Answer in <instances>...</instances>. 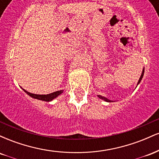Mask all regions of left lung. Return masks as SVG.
I'll return each instance as SVG.
<instances>
[{
	"mask_svg": "<svg viewBox=\"0 0 159 159\" xmlns=\"http://www.w3.org/2000/svg\"><path fill=\"white\" fill-rule=\"evenodd\" d=\"M143 73H144V69H143V72H142V74H141V75H140V78L139 81H138V84H139V83H140V81H141L142 78H143ZM98 97L101 98V99H103V100H105V101H106V102H111V100L107 99V98H105V97H103V96H98Z\"/></svg>",
	"mask_w": 159,
	"mask_h": 159,
	"instance_id": "1",
	"label": "left lung"
}]
</instances>
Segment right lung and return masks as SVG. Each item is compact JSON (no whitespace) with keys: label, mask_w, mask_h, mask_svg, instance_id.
<instances>
[{"label":"right lung","mask_w":159,"mask_h":159,"mask_svg":"<svg viewBox=\"0 0 159 159\" xmlns=\"http://www.w3.org/2000/svg\"><path fill=\"white\" fill-rule=\"evenodd\" d=\"M23 90L25 91V92L26 93L27 95H29L30 96H31L32 98H36V99H39V100H42V101H45V102L52 101V100L54 99V98H55L56 97H57L59 95H61L62 93H63V90H58V91H56V92L52 93H50V94L38 95V94H34V93H31L27 92V91L24 90V89H23Z\"/></svg>","instance_id":"1"}]
</instances>
